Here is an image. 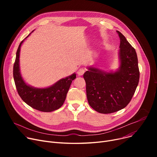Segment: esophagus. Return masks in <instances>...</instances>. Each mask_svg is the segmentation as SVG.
<instances>
[{"instance_id":"obj_1","label":"esophagus","mask_w":157,"mask_h":157,"mask_svg":"<svg viewBox=\"0 0 157 157\" xmlns=\"http://www.w3.org/2000/svg\"><path fill=\"white\" fill-rule=\"evenodd\" d=\"M85 72V70L83 69V68H81V69H79L78 71V76H83L84 73Z\"/></svg>"}]
</instances>
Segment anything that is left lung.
<instances>
[{"mask_svg":"<svg viewBox=\"0 0 157 157\" xmlns=\"http://www.w3.org/2000/svg\"><path fill=\"white\" fill-rule=\"evenodd\" d=\"M118 59L120 66L114 72H105L88 67L83 78L86 82L88 102L96 111L109 114L128 105L139 81L137 56L135 49L121 32Z\"/></svg>","mask_w":157,"mask_h":157,"instance_id":"1","label":"left lung"}]
</instances>
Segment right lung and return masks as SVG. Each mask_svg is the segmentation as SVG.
<instances>
[{
    "mask_svg": "<svg viewBox=\"0 0 157 157\" xmlns=\"http://www.w3.org/2000/svg\"><path fill=\"white\" fill-rule=\"evenodd\" d=\"M25 39L18 46L13 66V77L18 93L25 102L38 111L52 112L59 109L63 104L72 81L76 78V73L60 79L47 88H35L29 85L21 77L20 69V48Z\"/></svg>",
    "mask_w": 157,
    "mask_h": 157,
    "instance_id": "1",
    "label": "right lung"
}]
</instances>
